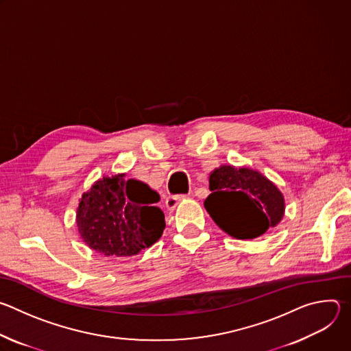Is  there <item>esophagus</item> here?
<instances>
[{"mask_svg": "<svg viewBox=\"0 0 351 351\" xmlns=\"http://www.w3.org/2000/svg\"><path fill=\"white\" fill-rule=\"evenodd\" d=\"M187 195L186 194H178V195H169L165 199V207L168 208V211H173L175 207L182 202V199H184Z\"/></svg>", "mask_w": 351, "mask_h": 351, "instance_id": "esophagus-1", "label": "esophagus"}]
</instances>
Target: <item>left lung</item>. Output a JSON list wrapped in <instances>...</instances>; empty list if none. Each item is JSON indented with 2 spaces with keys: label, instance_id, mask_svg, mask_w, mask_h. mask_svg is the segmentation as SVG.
<instances>
[{
  "label": "left lung",
  "instance_id": "8db88e82",
  "mask_svg": "<svg viewBox=\"0 0 351 351\" xmlns=\"http://www.w3.org/2000/svg\"><path fill=\"white\" fill-rule=\"evenodd\" d=\"M204 207L236 239H254L275 228L285 213L282 193L260 172L223 165L210 176Z\"/></svg>",
  "mask_w": 351,
  "mask_h": 351
}]
</instances>
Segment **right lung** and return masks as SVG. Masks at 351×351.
<instances>
[{
  "label": "right lung",
  "instance_id": "obj_1",
  "mask_svg": "<svg viewBox=\"0 0 351 351\" xmlns=\"http://www.w3.org/2000/svg\"><path fill=\"white\" fill-rule=\"evenodd\" d=\"M160 195L125 175L98 180L79 203L76 222L83 241L103 256L130 257L153 245L165 229Z\"/></svg>",
  "mask_w": 351,
  "mask_h": 351
}]
</instances>
